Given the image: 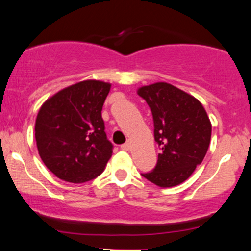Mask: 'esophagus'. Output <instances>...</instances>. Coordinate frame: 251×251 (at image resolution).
Listing matches in <instances>:
<instances>
[{
  "label": "esophagus",
  "mask_w": 251,
  "mask_h": 251,
  "mask_svg": "<svg viewBox=\"0 0 251 251\" xmlns=\"http://www.w3.org/2000/svg\"><path fill=\"white\" fill-rule=\"evenodd\" d=\"M122 149H123V150H126V151H128V150H131V143H129V142L124 143V145L122 146Z\"/></svg>",
  "instance_id": "esophagus-1"
}]
</instances>
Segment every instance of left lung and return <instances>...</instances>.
Masks as SVG:
<instances>
[{
    "label": "left lung",
    "instance_id": "obj_1",
    "mask_svg": "<svg viewBox=\"0 0 251 251\" xmlns=\"http://www.w3.org/2000/svg\"><path fill=\"white\" fill-rule=\"evenodd\" d=\"M153 118L155 141L160 147L156 168L142 175L162 188L178 186L201 164L211 140V122L193 95L168 82L138 88Z\"/></svg>",
    "mask_w": 251,
    "mask_h": 251
}]
</instances>
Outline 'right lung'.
<instances>
[{
    "instance_id": "obj_1",
    "label": "right lung",
    "mask_w": 251,
    "mask_h": 251,
    "mask_svg": "<svg viewBox=\"0 0 251 251\" xmlns=\"http://www.w3.org/2000/svg\"><path fill=\"white\" fill-rule=\"evenodd\" d=\"M111 83L83 80L53 94L40 108L35 140L45 165L57 178L82 183L104 171L112 155L102 106Z\"/></svg>"
}]
</instances>
